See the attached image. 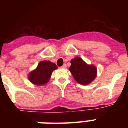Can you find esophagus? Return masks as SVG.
<instances>
[{
	"label": "esophagus",
	"mask_w": 128,
	"mask_h": 128,
	"mask_svg": "<svg viewBox=\"0 0 128 128\" xmlns=\"http://www.w3.org/2000/svg\"><path fill=\"white\" fill-rule=\"evenodd\" d=\"M66 64H64V65H63V66H61V68H66Z\"/></svg>",
	"instance_id": "1"
}]
</instances>
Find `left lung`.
Here are the masks:
<instances>
[{
  "instance_id": "left-lung-1",
  "label": "left lung",
  "mask_w": 128,
  "mask_h": 128,
  "mask_svg": "<svg viewBox=\"0 0 128 128\" xmlns=\"http://www.w3.org/2000/svg\"><path fill=\"white\" fill-rule=\"evenodd\" d=\"M70 63L69 70L78 83L86 85L96 78L97 68L94 65H88L80 57L71 60Z\"/></svg>"
}]
</instances>
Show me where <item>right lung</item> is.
I'll list each match as a JSON object with an SVG mask.
<instances>
[{"label": "right lung", "instance_id": "obj_1", "mask_svg": "<svg viewBox=\"0 0 128 128\" xmlns=\"http://www.w3.org/2000/svg\"><path fill=\"white\" fill-rule=\"evenodd\" d=\"M58 68L55 63L50 61H42L38 63L36 68L28 76L29 80L36 85H43L48 82L53 71Z\"/></svg>", "mask_w": 128, "mask_h": 128}]
</instances>
